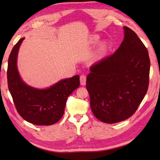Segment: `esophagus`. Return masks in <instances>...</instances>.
<instances>
[{"label": "esophagus", "instance_id": "34e87169", "mask_svg": "<svg viewBox=\"0 0 160 160\" xmlns=\"http://www.w3.org/2000/svg\"><path fill=\"white\" fill-rule=\"evenodd\" d=\"M86 75H81L80 77V84L81 85H85L86 83Z\"/></svg>", "mask_w": 160, "mask_h": 160}]
</instances>
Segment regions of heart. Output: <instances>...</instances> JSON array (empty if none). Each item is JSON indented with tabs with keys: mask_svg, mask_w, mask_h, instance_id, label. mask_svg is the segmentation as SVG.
Wrapping results in <instances>:
<instances>
[{
	"mask_svg": "<svg viewBox=\"0 0 160 160\" xmlns=\"http://www.w3.org/2000/svg\"><path fill=\"white\" fill-rule=\"evenodd\" d=\"M98 39H99V37H97V36L94 37L92 38V43H95V42H97V41H98Z\"/></svg>",
	"mask_w": 160,
	"mask_h": 160,
	"instance_id": "1",
	"label": "heart"
}]
</instances>
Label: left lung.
Segmentation results:
<instances>
[{
  "label": "left lung",
  "instance_id": "obj_1",
  "mask_svg": "<svg viewBox=\"0 0 160 160\" xmlns=\"http://www.w3.org/2000/svg\"><path fill=\"white\" fill-rule=\"evenodd\" d=\"M124 39L114 53L90 67L86 88L92 112L107 123L126 120L147 93L150 61L147 48L134 31L124 27Z\"/></svg>",
  "mask_w": 160,
  "mask_h": 160
}]
</instances>
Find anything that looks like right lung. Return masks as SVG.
I'll use <instances>...</instances> for the list:
<instances>
[{
	"mask_svg": "<svg viewBox=\"0 0 160 160\" xmlns=\"http://www.w3.org/2000/svg\"><path fill=\"white\" fill-rule=\"evenodd\" d=\"M18 42L8 58V85L18 112L25 121L37 126H50L62 118L68 96L80 85L79 75L61 80L45 90L31 88L21 80L17 68Z\"/></svg>",
	"mask_w": 160,
	"mask_h": 160,
	"instance_id": "obj_1",
	"label": "right lung"
}]
</instances>
